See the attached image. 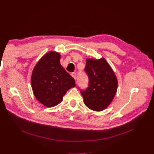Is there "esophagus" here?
<instances>
[{"mask_svg":"<svg viewBox=\"0 0 154 154\" xmlns=\"http://www.w3.org/2000/svg\"><path fill=\"white\" fill-rule=\"evenodd\" d=\"M71 76L73 77V79H74L75 80L76 79V76H77L76 73H71Z\"/></svg>","mask_w":154,"mask_h":154,"instance_id":"1","label":"esophagus"}]
</instances>
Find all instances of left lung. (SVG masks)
Wrapping results in <instances>:
<instances>
[{
    "instance_id": "1",
    "label": "left lung",
    "mask_w": 154,
    "mask_h": 154,
    "mask_svg": "<svg viewBox=\"0 0 154 154\" xmlns=\"http://www.w3.org/2000/svg\"><path fill=\"white\" fill-rule=\"evenodd\" d=\"M85 71L89 79L87 89L81 91L85 105L94 111H102L110 105L116 93L118 80L105 59L86 60Z\"/></svg>"
}]
</instances>
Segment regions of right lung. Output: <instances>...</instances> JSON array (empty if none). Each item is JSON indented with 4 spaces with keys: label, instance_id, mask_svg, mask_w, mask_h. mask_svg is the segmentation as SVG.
I'll list each match as a JSON object with an SVG mask.
<instances>
[{
    "label": "right lung",
    "instance_id": "1",
    "mask_svg": "<svg viewBox=\"0 0 154 154\" xmlns=\"http://www.w3.org/2000/svg\"><path fill=\"white\" fill-rule=\"evenodd\" d=\"M60 58L58 52L49 51L38 61L32 73L34 96L47 107L60 104L67 91L75 87L74 79L62 67Z\"/></svg>",
    "mask_w": 154,
    "mask_h": 154
}]
</instances>
